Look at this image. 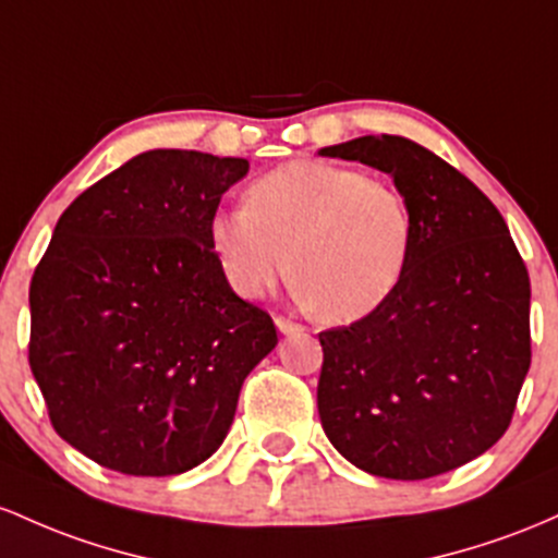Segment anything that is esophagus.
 <instances>
[{
	"label": "esophagus",
	"instance_id": "34e87169",
	"mask_svg": "<svg viewBox=\"0 0 558 558\" xmlns=\"http://www.w3.org/2000/svg\"><path fill=\"white\" fill-rule=\"evenodd\" d=\"M274 322H277V329L281 331V335H290V331H303L300 324H295L292 318H287V316H277Z\"/></svg>",
	"mask_w": 558,
	"mask_h": 558
}]
</instances>
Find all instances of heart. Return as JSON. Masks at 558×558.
I'll use <instances>...</instances> for the list:
<instances>
[{
  "label": "heart",
  "mask_w": 558,
  "mask_h": 558,
  "mask_svg": "<svg viewBox=\"0 0 558 558\" xmlns=\"http://www.w3.org/2000/svg\"><path fill=\"white\" fill-rule=\"evenodd\" d=\"M210 245L242 298L290 277L329 324L368 316L398 290L414 250V213L396 184L359 168L295 160L253 181L247 208L210 218Z\"/></svg>",
  "instance_id": "obj_1"
}]
</instances>
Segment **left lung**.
<instances>
[{"label": "left lung", "instance_id": "left-lung-1", "mask_svg": "<svg viewBox=\"0 0 558 558\" xmlns=\"http://www.w3.org/2000/svg\"><path fill=\"white\" fill-rule=\"evenodd\" d=\"M322 155L390 173L414 213L398 290L318 335L322 427L363 472L437 477L509 429L532 359L527 266L496 205L422 144L359 136Z\"/></svg>", "mask_w": 558, "mask_h": 558}]
</instances>
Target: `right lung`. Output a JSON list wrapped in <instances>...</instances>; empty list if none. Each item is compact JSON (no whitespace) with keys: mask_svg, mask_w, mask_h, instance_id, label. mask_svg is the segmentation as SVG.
Wrapping results in <instances>:
<instances>
[{"mask_svg":"<svg viewBox=\"0 0 558 558\" xmlns=\"http://www.w3.org/2000/svg\"><path fill=\"white\" fill-rule=\"evenodd\" d=\"M245 158L149 149L62 213L31 279L28 363L49 422L86 459L171 477L216 453L242 381L277 348L210 245Z\"/></svg>","mask_w":558,"mask_h":558,"instance_id":"obj_1","label":"right lung"}]
</instances>
